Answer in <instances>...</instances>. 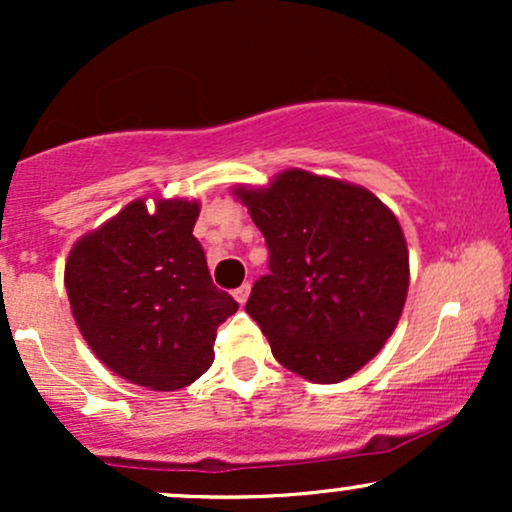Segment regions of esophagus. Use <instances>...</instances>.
Wrapping results in <instances>:
<instances>
[{"label":"esophagus","instance_id":"1","mask_svg":"<svg viewBox=\"0 0 512 512\" xmlns=\"http://www.w3.org/2000/svg\"><path fill=\"white\" fill-rule=\"evenodd\" d=\"M233 296H236V301L243 305L245 301H248V296H250V284H240L236 291H233Z\"/></svg>","mask_w":512,"mask_h":512}]
</instances>
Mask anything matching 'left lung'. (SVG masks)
<instances>
[{
	"label": "left lung",
	"instance_id": "obj_1",
	"mask_svg": "<svg viewBox=\"0 0 512 512\" xmlns=\"http://www.w3.org/2000/svg\"><path fill=\"white\" fill-rule=\"evenodd\" d=\"M236 195L269 250L245 313L276 361L313 383H339L383 349L409 289L399 221L373 192L286 170Z\"/></svg>",
	"mask_w": 512,
	"mask_h": 512
}]
</instances>
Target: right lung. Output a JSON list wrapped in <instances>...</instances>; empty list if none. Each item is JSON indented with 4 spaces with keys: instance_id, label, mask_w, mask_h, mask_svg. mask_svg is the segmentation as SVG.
<instances>
[{
    "instance_id": "obj_1",
    "label": "right lung",
    "mask_w": 512,
    "mask_h": 512,
    "mask_svg": "<svg viewBox=\"0 0 512 512\" xmlns=\"http://www.w3.org/2000/svg\"><path fill=\"white\" fill-rule=\"evenodd\" d=\"M197 202L144 199L69 252L64 286L76 325L113 373L151 390H180L214 361L216 330L238 310L211 281L192 236Z\"/></svg>"
}]
</instances>
